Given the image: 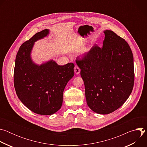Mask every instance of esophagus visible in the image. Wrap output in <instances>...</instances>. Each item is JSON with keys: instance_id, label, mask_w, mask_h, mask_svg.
Listing matches in <instances>:
<instances>
[{"instance_id": "1", "label": "esophagus", "mask_w": 147, "mask_h": 147, "mask_svg": "<svg viewBox=\"0 0 147 147\" xmlns=\"http://www.w3.org/2000/svg\"><path fill=\"white\" fill-rule=\"evenodd\" d=\"M74 69V72H75V73L76 74H78L80 73V68L77 65L75 66Z\"/></svg>"}]
</instances>
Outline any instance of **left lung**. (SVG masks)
Here are the masks:
<instances>
[{"label":"left lung","mask_w":147,"mask_h":147,"mask_svg":"<svg viewBox=\"0 0 147 147\" xmlns=\"http://www.w3.org/2000/svg\"><path fill=\"white\" fill-rule=\"evenodd\" d=\"M102 48L95 44L77 65L84 82L88 106L106 115L119 109L131 94L134 60L127 42L113 31L105 30Z\"/></svg>","instance_id":"obj_1"}]
</instances>
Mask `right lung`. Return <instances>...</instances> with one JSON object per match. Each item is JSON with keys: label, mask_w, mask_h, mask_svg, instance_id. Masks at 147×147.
Segmentation results:
<instances>
[{"label": "right lung", "mask_w": 147, "mask_h": 147, "mask_svg": "<svg viewBox=\"0 0 147 147\" xmlns=\"http://www.w3.org/2000/svg\"><path fill=\"white\" fill-rule=\"evenodd\" d=\"M49 34L48 29L44 30L21 45L14 71L18 98L28 109L41 115H53L61 108L64 89L74 75L72 63L59 66L53 59L41 65L33 61L31 54L35 42Z\"/></svg>", "instance_id": "add662e5"}]
</instances>
